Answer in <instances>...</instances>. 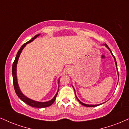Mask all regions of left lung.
<instances>
[{"instance_id": "left-lung-1", "label": "left lung", "mask_w": 129, "mask_h": 129, "mask_svg": "<svg viewBox=\"0 0 129 129\" xmlns=\"http://www.w3.org/2000/svg\"><path fill=\"white\" fill-rule=\"evenodd\" d=\"M105 46H106V47H108V49H109V50H110V51H111V52L112 55H113V54H112V52H111V49H109V47H108V45H107L106 44H105ZM113 56H114V58H115V56H114V55H113ZM115 63H116V66H117V62H116V59H115ZM76 98H77V97H76ZM77 100H78V101H79V103H80V104H81V105H83V106H86V107H95V106H99V105H86V104L83 103H82V102H80V101L79 100V99H77Z\"/></svg>"}]
</instances>
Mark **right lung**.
Here are the masks:
<instances>
[{"mask_svg":"<svg viewBox=\"0 0 129 129\" xmlns=\"http://www.w3.org/2000/svg\"><path fill=\"white\" fill-rule=\"evenodd\" d=\"M39 36V34L38 35H35V37H33V38L31 39L30 41L26 42V43L23 44V45L21 46V48L19 49L18 52H17V54L16 57H15V59L14 61L13 64H12V79H13V84H14V88L15 91L16 92L17 95L19 98L21 99L23 102H24V103H26L27 105H29V106H32V107H34V108H46V107H49L52 105L53 103H54L56 100V96L58 95V92L56 93L54 98L52 99V100L49 101V102H35V101H34L32 100H30L26 97V96H24L23 94L21 93V91L19 89V87H18V83H17V76H16V67H17V63L18 58H19L20 53H21V51L23 49V48L24 47V46H26L27 43H30L32 42L34 39L37 38V37Z\"/></svg>","mask_w":129,"mask_h":129,"instance_id":"obj_1","label":"right lung"}]
</instances>
